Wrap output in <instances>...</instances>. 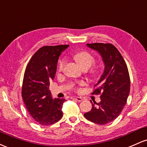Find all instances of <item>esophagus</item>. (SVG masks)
Masks as SVG:
<instances>
[{"label": "esophagus", "mask_w": 147, "mask_h": 147, "mask_svg": "<svg viewBox=\"0 0 147 147\" xmlns=\"http://www.w3.org/2000/svg\"><path fill=\"white\" fill-rule=\"evenodd\" d=\"M72 99L78 101V102H82V100H83V98L82 97H79V96H73V97H72Z\"/></svg>", "instance_id": "obj_1"}]
</instances>
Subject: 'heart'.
I'll return each instance as SVG.
<instances>
[{
	"label": "heart",
	"mask_w": 147,
	"mask_h": 147,
	"mask_svg": "<svg viewBox=\"0 0 147 147\" xmlns=\"http://www.w3.org/2000/svg\"><path fill=\"white\" fill-rule=\"evenodd\" d=\"M74 59L82 68L84 67H90L95 62L94 56L87 51H82L77 53L74 56ZM64 64H65V60L63 59H61L58 63V70H62L63 68ZM84 84V82H80L78 83V86H83ZM77 88H78V87H77Z\"/></svg>",
	"instance_id": "heart-1"
}]
</instances>
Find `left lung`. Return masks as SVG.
<instances>
[{"instance_id":"8db88e82","label":"left lung","mask_w":147,"mask_h":147,"mask_svg":"<svg viewBox=\"0 0 147 147\" xmlns=\"http://www.w3.org/2000/svg\"><path fill=\"white\" fill-rule=\"evenodd\" d=\"M100 54L105 70L92 94L100 95V102L93 101L84 117L98 125H105L119 117L130 93V80L126 63L116 47L109 43L87 44Z\"/></svg>"}]
</instances>
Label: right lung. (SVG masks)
<instances>
[{"label": "right lung", "instance_id": "add662e5", "mask_svg": "<svg viewBox=\"0 0 147 147\" xmlns=\"http://www.w3.org/2000/svg\"><path fill=\"white\" fill-rule=\"evenodd\" d=\"M68 45L44 46L33 54L26 67L22 96L27 110L34 121L42 125L59 121L63 117L65 100L51 98L49 82L54 80L57 62Z\"/></svg>", "mask_w": 147, "mask_h": 147}]
</instances>
